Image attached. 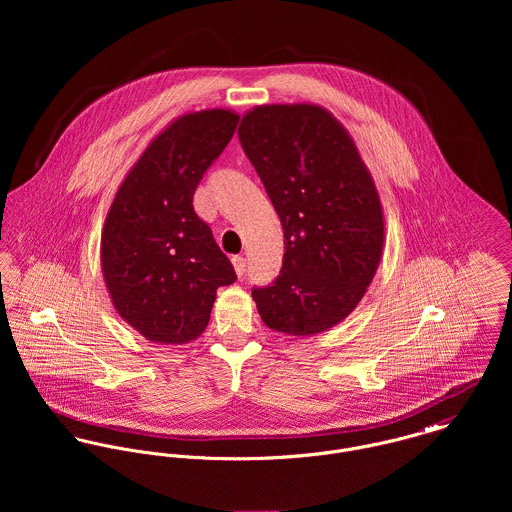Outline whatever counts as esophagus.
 I'll list each match as a JSON object with an SVG mask.
<instances>
[{
	"instance_id": "obj_1",
	"label": "esophagus",
	"mask_w": 512,
	"mask_h": 512,
	"mask_svg": "<svg viewBox=\"0 0 512 512\" xmlns=\"http://www.w3.org/2000/svg\"><path fill=\"white\" fill-rule=\"evenodd\" d=\"M232 266H234L236 276H242L244 270H246V260H244L242 256H234V258H232Z\"/></svg>"
}]
</instances>
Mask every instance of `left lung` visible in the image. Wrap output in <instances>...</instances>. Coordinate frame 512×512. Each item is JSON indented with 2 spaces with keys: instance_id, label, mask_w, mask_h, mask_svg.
Masks as SVG:
<instances>
[{
  "instance_id": "left-lung-1",
  "label": "left lung",
  "mask_w": 512,
  "mask_h": 512,
  "mask_svg": "<svg viewBox=\"0 0 512 512\" xmlns=\"http://www.w3.org/2000/svg\"><path fill=\"white\" fill-rule=\"evenodd\" d=\"M238 138L284 228L274 286L252 290L272 331L311 337L347 319L365 297L384 248L378 189L347 128L323 106L262 104Z\"/></svg>"
}]
</instances>
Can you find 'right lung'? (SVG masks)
Masks as SVG:
<instances>
[{"label": "right lung", "mask_w": 512, "mask_h": 512, "mask_svg": "<svg viewBox=\"0 0 512 512\" xmlns=\"http://www.w3.org/2000/svg\"><path fill=\"white\" fill-rule=\"evenodd\" d=\"M240 116L209 108L177 116L142 151L104 220L100 264L116 313L147 341L203 335L220 286L236 280L193 195Z\"/></svg>", "instance_id": "obj_1"}]
</instances>
